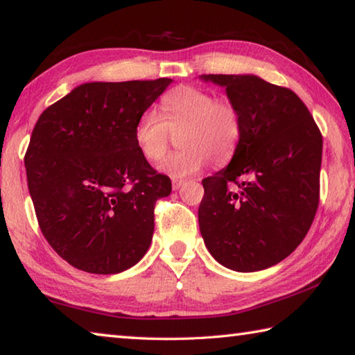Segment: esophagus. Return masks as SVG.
I'll use <instances>...</instances> for the list:
<instances>
[{"label":"esophagus","instance_id":"obj_1","mask_svg":"<svg viewBox=\"0 0 355 355\" xmlns=\"http://www.w3.org/2000/svg\"><path fill=\"white\" fill-rule=\"evenodd\" d=\"M183 184H184V180H178V178H173L172 180V188L173 189H180Z\"/></svg>","mask_w":355,"mask_h":355}]
</instances>
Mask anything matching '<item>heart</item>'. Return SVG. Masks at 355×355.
<instances>
[{"label":"heart","mask_w":355,"mask_h":355,"mask_svg":"<svg viewBox=\"0 0 355 355\" xmlns=\"http://www.w3.org/2000/svg\"><path fill=\"white\" fill-rule=\"evenodd\" d=\"M243 114L235 101L216 98L211 92L182 84L159 100L158 111L144 112L133 128L135 146L144 159L155 163L178 135V152L159 164L173 178L192 175L208 166H225L243 139Z\"/></svg>","instance_id":"heart-1"}]
</instances>
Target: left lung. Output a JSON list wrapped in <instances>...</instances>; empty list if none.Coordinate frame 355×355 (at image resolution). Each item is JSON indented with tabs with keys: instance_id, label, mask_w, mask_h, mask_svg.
<instances>
[{
	"instance_id": "1",
	"label": "left lung",
	"mask_w": 355,
	"mask_h": 355,
	"mask_svg": "<svg viewBox=\"0 0 355 355\" xmlns=\"http://www.w3.org/2000/svg\"><path fill=\"white\" fill-rule=\"evenodd\" d=\"M243 114L230 164L202 180L199 225L216 260L239 272L280 263L307 235L320 205L322 136L291 89L254 75H202Z\"/></svg>"
}]
</instances>
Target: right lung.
Instances as JSON below:
<instances>
[{
	"instance_id": "add662e5",
	"label": "right lung",
	"mask_w": 355,
	"mask_h": 355,
	"mask_svg": "<svg viewBox=\"0 0 355 355\" xmlns=\"http://www.w3.org/2000/svg\"><path fill=\"white\" fill-rule=\"evenodd\" d=\"M171 83H86L40 114L25 155L29 194L48 244L76 269L122 272L150 248L155 203L172 183L142 158L133 128Z\"/></svg>"
}]
</instances>
